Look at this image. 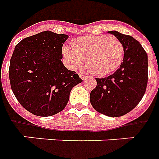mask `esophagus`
Here are the masks:
<instances>
[{
    "label": "esophagus",
    "instance_id": "esophagus-1",
    "mask_svg": "<svg viewBox=\"0 0 159 159\" xmlns=\"http://www.w3.org/2000/svg\"><path fill=\"white\" fill-rule=\"evenodd\" d=\"M79 75H80V77L81 78L82 80H85V79H86V78H87V76H86V75H85V74H79Z\"/></svg>",
    "mask_w": 159,
    "mask_h": 159
}]
</instances>
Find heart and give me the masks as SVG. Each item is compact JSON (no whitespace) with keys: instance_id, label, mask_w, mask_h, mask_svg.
Wrapping results in <instances>:
<instances>
[{"instance_id":"b5f03b06","label":"heart","mask_w":159,"mask_h":159,"mask_svg":"<svg viewBox=\"0 0 159 159\" xmlns=\"http://www.w3.org/2000/svg\"><path fill=\"white\" fill-rule=\"evenodd\" d=\"M71 49L64 46L62 54L71 67H79L85 60L87 70L96 76H106L121 66L124 46L119 39L107 35L75 39Z\"/></svg>"}]
</instances>
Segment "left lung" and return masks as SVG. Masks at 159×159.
<instances>
[{
  "mask_svg": "<svg viewBox=\"0 0 159 159\" xmlns=\"http://www.w3.org/2000/svg\"><path fill=\"white\" fill-rule=\"evenodd\" d=\"M124 46V57L114 74L96 78L97 86L90 94L92 107L112 117L124 116L142 99L148 81L147 54L136 39L116 31H110Z\"/></svg>",
  "mask_w": 159,
  "mask_h": 159,
  "instance_id": "1",
  "label": "left lung"
}]
</instances>
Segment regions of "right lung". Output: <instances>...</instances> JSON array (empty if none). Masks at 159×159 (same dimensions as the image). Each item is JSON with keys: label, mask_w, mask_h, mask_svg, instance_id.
<instances>
[{"label": "right lung", "mask_w": 159, "mask_h": 159, "mask_svg": "<svg viewBox=\"0 0 159 159\" xmlns=\"http://www.w3.org/2000/svg\"><path fill=\"white\" fill-rule=\"evenodd\" d=\"M68 38L50 31L24 38L10 60L11 88L22 106L38 116H50L67 105L74 85L82 80L61 61Z\"/></svg>", "instance_id": "obj_1"}]
</instances>
